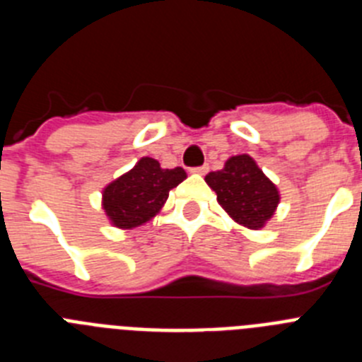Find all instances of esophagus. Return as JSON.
Masks as SVG:
<instances>
[{"mask_svg":"<svg viewBox=\"0 0 362 362\" xmlns=\"http://www.w3.org/2000/svg\"><path fill=\"white\" fill-rule=\"evenodd\" d=\"M192 172H194V174H201V175H204V174H206V172H209V165L196 166V168H192Z\"/></svg>","mask_w":362,"mask_h":362,"instance_id":"1","label":"esophagus"}]
</instances>
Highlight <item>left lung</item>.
<instances>
[{"instance_id": "8db88e82", "label": "left lung", "mask_w": 362, "mask_h": 362, "mask_svg": "<svg viewBox=\"0 0 362 362\" xmlns=\"http://www.w3.org/2000/svg\"><path fill=\"white\" fill-rule=\"evenodd\" d=\"M204 181L217 194V203L225 212L250 230L263 228L281 199L276 185L248 153L232 156L223 170L210 172Z\"/></svg>"}]
</instances>
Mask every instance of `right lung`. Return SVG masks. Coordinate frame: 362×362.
I'll list each match as a JSON object with an SVG mask.
<instances>
[{"label": "right lung", "mask_w": 362, "mask_h": 362, "mask_svg": "<svg viewBox=\"0 0 362 362\" xmlns=\"http://www.w3.org/2000/svg\"><path fill=\"white\" fill-rule=\"evenodd\" d=\"M187 179L181 166L161 168L159 161L141 158L132 170L103 188V210L117 228L130 230L156 217L168 199V192Z\"/></svg>", "instance_id": "add662e5"}]
</instances>
